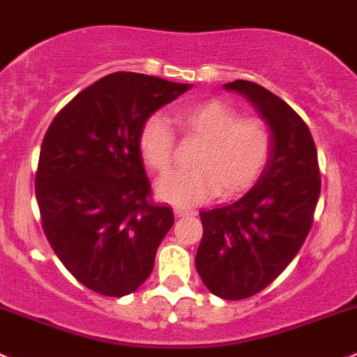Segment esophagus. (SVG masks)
Returning a JSON list of instances; mask_svg holds the SVG:
<instances>
[{
    "mask_svg": "<svg viewBox=\"0 0 357 357\" xmlns=\"http://www.w3.org/2000/svg\"><path fill=\"white\" fill-rule=\"evenodd\" d=\"M174 213H175V216H178V218H182V216H192V215H196V211H194V209L185 208V206H175Z\"/></svg>",
    "mask_w": 357,
    "mask_h": 357,
    "instance_id": "34e87169",
    "label": "esophagus"
}]
</instances>
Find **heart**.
Here are the masks:
<instances>
[{"label": "heart", "instance_id": "heart-1", "mask_svg": "<svg viewBox=\"0 0 357 357\" xmlns=\"http://www.w3.org/2000/svg\"><path fill=\"white\" fill-rule=\"evenodd\" d=\"M174 120L187 137L201 144L194 153V168L158 180L156 196L161 201L192 206L220 192L234 197L251 189L263 175L273 148L271 130L263 120L241 119L232 106L216 99L180 108ZM139 151L153 172L163 174L172 167L175 135L163 116L146 120Z\"/></svg>", "mask_w": 357, "mask_h": 357}]
</instances>
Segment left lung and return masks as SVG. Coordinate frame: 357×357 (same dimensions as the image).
<instances>
[{"label": "left lung", "mask_w": 357, "mask_h": 357, "mask_svg": "<svg viewBox=\"0 0 357 357\" xmlns=\"http://www.w3.org/2000/svg\"><path fill=\"white\" fill-rule=\"evenodd\" d=\"M223 87L255 106L273 139L252 189L232 204L199 213L197 273L211 294L238 301L268 287L296 258L313 225L321 180L310 128L284 99L249 80Z\"/></svg>", "instance_id": "8db88e82"}]
</instances>
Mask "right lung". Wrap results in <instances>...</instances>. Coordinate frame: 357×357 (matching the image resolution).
Returning <instances> with one entry per match:
<instances>
[{"instance_id": "right-lung-1", "label": "right lung", "mask_w": 357, "mask_h": 357, "mask_svg": "<svg viewBox=\"0 0 357 357\" xmlns=\"http://www.w3.org/2000/svg\"><path fill=\"white\" fill-rule=\"evenodd\" d=\"M192 84L116 72L77 94L43 139L36 199L43 230L63 266L109 297L151 275L174 211L149 199L139 135L146 120Z\"/></svg>"}]
</instances>
